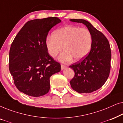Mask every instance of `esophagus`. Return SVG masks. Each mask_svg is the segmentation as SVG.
Instances as JSON below:
<instances>
[{
    "instance_id": "obj_1",
    "label": "esophagus",
    "mask_w": 123,
    "mask_h": 123,
    "mask_svg": "<svg viewBox=\"0 0 123 123\" xmlns=\"http://www.w3.org/2000/svg\"><path fill=\"white\" fill-rule=\"evenodd\" d=\"M65 68H66V66H65V65H63V64L61 65V69H62V70L65 69Z\"/></svg>"
}]
</instances>
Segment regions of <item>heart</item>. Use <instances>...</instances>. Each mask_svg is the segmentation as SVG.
I'll list each match as a JSON object with an SVG mask.
<instances>
[{
    "label": "heart",
    "instance_id": "b5f03b06",
    "mask_svg": "<svg viewBox=\"0 0 123 123\" xmlns=\"http://www.w3.org/2000/svg\"><path fill=\"white\" fill-rule=\"evenodd\" d=\"M92 37L88 29L75 26H66L55 30L52 36H49L46 46L49 55L56 56L63 50L64 51L59 57L63 63L83 59L91 49Z\"/></svg>",
    "mask_w": 123,
    "mask_h": 123
}]
</instances>
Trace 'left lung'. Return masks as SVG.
I'll list each match as a JSON object with an SVG mask.
<instances>
[{
	"label": "left lung",
	"mask_w": 123,
	"mask_h": 123,
	"mask_svg": "<svg viewBox=\"0 0 123 123\" xmlns=\"http://www.w3.org/2000/svg\"><path fill=\"white\" fill-rule=\"evenodd\" d=\"M70 21L82 23L91 33L92 43L90 53L81 61L69 66L74 71L70 81L72 88L80 93H91L100 88L109 76L111 52L108 40L89 22L82 19Z\"/></svg>",
	"instance_id": "obj_1"
}]
</instances>
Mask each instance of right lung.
Here are the masks:
<instances>
[{
  "mask_svg": "<svg viewBox=\"0 0 123 123\" xmlns=\"http://www.w3.org/2000/svg\"><path fill=\"white\" fill-rule=\"evenodd\" d=\"M61 22L51 17L28 21L16 35L9 50V69L19 91L40 97L49 91L50 78L61 70L60 64L48 53L46 37Z\"/></svg>",
  "mask_w": 123,
  "mask_h": 123,
  "instance_id": "obj_1",
  "label": "right lung"
}]
</instances>
